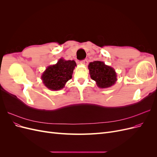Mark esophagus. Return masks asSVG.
<instances>
[{
	"label": "esophagus",
	"mask_w": 157,
	"mask_h": 157,
	"mask_svg": "<svg viewBox=\"0 0 157 157\" xmlns=\"http://www.w3.org/2000/svg\"><path fill=\"white\" fill-rule=\"evenodd\" d=\"M80 63H81L82 64H84L85 65H86L88 62L87 59H83V60H82L81 61H80Z\"/></svg>",
	"instance_id": "34e87169"
}]
</instances>
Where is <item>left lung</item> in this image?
I'll use <instances>...</instances> for the list:
<instances>
[{
  "instance_id": "left-lung-1",
  "label": "left lung",
  "mask_w": 157,
  "mask_h": 157,
  "mask_svg": "<svg viewBox=\"0 0 157 157\" xmlns=\"http://www.w3.org/2000/svg\"><path fill=\"white\" fill-rule=\"evenodd\" d=\"M91 78L96 82L98 86L101 88H109L117 81V74L115 70L103 63L94 61L88 65Z\"/></svg>"
}]
</instances>
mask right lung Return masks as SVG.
<instances>
[{
	"mask_svg": "<svg viewBox=\"0 0 157 157\" xmlns=\"http://www.w3.org/2000/svg\"><path fill=\"white\" fill-rule=\"evenodd\" d=\"M75 66L77 65L74 60L66 61L60 59L56 65L49 66L42 74L43 83L50 90H61L72 78Z\"/></svg>",
	"mask_w": 157,
	"mask_h": 157,
	"instance_id": "right-lung-1",
	"label": "right lung"
}]
</instances>
